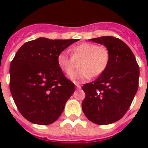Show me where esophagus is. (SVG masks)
<instances>
[{"mask_svg": "<svg viewBox=\"0 0 148 148\" xmlns=\"http://www.w3.org/2000/svg\"><path fill=\"white\" fill-rule=\"evenodd\" d=\"M75 86H76V87L78 89H80L81 87H81L80 84H78V83H75Z\"/></svg>", "mask_w": 148, "mask_h": 148, "instance_id": "esophagus-1", "label": "esophagus"}]
</instances>
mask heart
<instances>
[{"instance_id": "obj_1", "label": "heart", "mask_w": 148, "mask_h": 148, "mask_svg": "<svg viewBox=\"0 0 148 148\" xmlns=\"http://www.w3.org/2000/svg\"><path fill=\"white\" fill-rule=\"evenodd\" d=\"M71 50L72 56L66 51H62L58 54L57 61L61 70L68 74L73 70L75 61L81 59L78 63L80 70L70 74V78L74 82H85L92 76H99L109 65L110 53L105 47L84 42L73 47Z\"/></svg>"}]
</instances>
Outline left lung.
Here are the masks:
<instances>
[{"mask_svg": "<svg viewBox=\"0 0 148 148\" xmlns=\"http://www.w3.org/2000/svg\"><path fill=\"white\" fill-rule=\"evenodd\" d=\"M104 44L110 53L109 65L100 76L85 84L82 110L90 121L109 125L121 119L130 107L138 87L139 67L130 47L113 36L90 39Z\"/></svg>", "mask_w": 148, "mask_h": 148, "instance_id": "8db88e82", "label": "left lung"}]
</instances>
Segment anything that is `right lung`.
I'll list each match as a JSON object with an SVG mask.
<instances>
[{"instance_id": "right-lung-1", "label": "right lung", "mask_w": 148, "mask_h": 148, "mask_svg": "<svg viewBox=\"0 0 148 148\" xmlns=\"http://www.w3.org/2000/svg\"><path fill=\"white\" fill-rule=\"evenodd\" d=\"M78 39L39 38L22 45L10 64V88L21 114L30 122L50 125L59 118L75 85L64 75L58 56Z\"/></svg>"}]
</instances>
